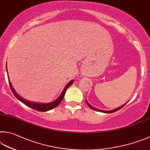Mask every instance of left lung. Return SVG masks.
<instances>
[{
	"mask_svg": "<svg viewBox=\"0 0 150 150\" xmlns=\"http://www.w3.org/2000/svg\"><path fill=\"white\" fill-rule=\"evenodd\" d=\"M86 103H87V105H88L89 106V107H90V108L91 109H93V110H94V111H99V112H105V113H111V112H116V111H119V110H120V109L121 108H122L123 107H124L125 105H126V103L125 104H124V105H121V106H120L119 107H118V108H117V109H112V110H111V111H102V110H100V109H96V108H95V107H92L91 105L88 103V102L87 101V100H86Z\"/></svg>",
	"mask_w": 150,
	"mask_h": 150,
	"instance_id": "8db88e82",
	"label": "left lung"
}]
</instances>
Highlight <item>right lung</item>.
I'll return each instance as SVG.
<instances>
[{
  "label": "right lung",
  "mask_w": 150,
  "mask_h": 150,
  "mask_svg": "<svg viewBox=\"0 0 150 150\" xmlns=\"http://www.w3.org/2000/svg\"><path fill=\"white\" fill-rule=\"evenodd\" d=\"M6 71H7V67H6ZM8 82H9L10 89H11L13 94H14V96L18 99V100L20 101L23 104H25V105H27L28 107H30V108H32L33 109L37 110V111H38L46 112V111H49V110H51L52 109L55 108V107L59 105L60 103V102L62 101L63 98H64V94L66 93V91H67V90L70 87L71 85L72 84L74 81H73V80H71L70 82H68L67 84L66 85V86L64 88V90H63V91H62L61 94H60V96L56 99V100L52 101V102H51V103H35V102H31V101H29L28 100H25V99L21 98V96H20L16 92V91L14 90V89L13 88L11 83H10V80H8Z\"/></svg>",
  "instance_id": "right-lung-1"
}]
</instances>
